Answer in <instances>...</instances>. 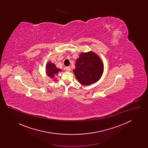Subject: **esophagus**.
Returning <instances> with one entry per match:
<instances>
[{"mask_svg":"<svg viewBox=\"0 0 148 148\" xmlns=\"http://www.w3.org/2000/svg\"><path fill=\"white\" fill-rule=\"evenodd\" d=\"M65 69H66V71H69V72L71 71V67L70 66H67V67L65 68Z\"/></svg>","mask_w":148,"mask_h":148,"instance_id":"esophagus-1","label":"esophagus"}]
</instances>
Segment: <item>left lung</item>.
<instances>
[{"mask_svg":"<svg viewBox=\"0 0 148 148\" xmlns=\"http://www.w3.org/2000/svg\"><path fill=\"white\" fill-rule=\"evenodd\" d=\"M73 70L78 82L83 85L96 83L103 73V64L99 56L93 51L82 53L75 62Z\"/></svg>","mask_w":148,"mask_h":148,"instance_id":"obj_1","label":"left lung"}]
</instances>
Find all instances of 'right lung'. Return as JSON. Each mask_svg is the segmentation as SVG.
<instances>
[{"instance_id":"obj_1","label":"right lung","mask_w":148,"mask_h":148,"mask_svg":"<svg viewBox=\"0 0 148 148\" xmlns=\"http://www.w3.org/2000/svg\"><path fill=\"white\" fill-rule=\"evenodd\" d=\"M60 71H61V69L56 68V65L51 62H49L46 65V73L49 77L53 78L54 75L58 74Z\"/></svg>"}]
</instances>
